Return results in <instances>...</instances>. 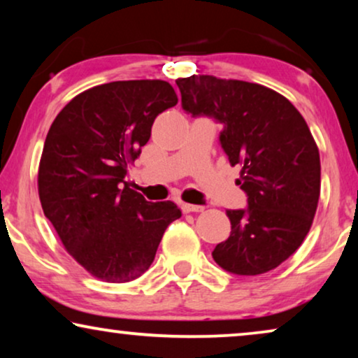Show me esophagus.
<instances>
[{"label": "esophagus", "instance_id": "esophagus-1", "mask_svg": "<svg viewBox=\"0 0 358 358\" xmlns=\"http://www.w3.org/2000/svg\"><path fill=\"white\" fill-rule=\"evenodd\" d=\"M203 205H192V203H182V210L185 213L189 212H203Z\"/></svg>", "mask_w": 358, "mask_h": 358}]
</instances>
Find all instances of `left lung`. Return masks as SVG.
I'll use <instances>...</instances> for the list:
<instances>
[{"instance_id":"obj_1","label":"left lung","mask_w":358,"mask_h":358,"mask_svg":"<svg viewBox=\"0 0 358 358\" xmlns=\"http://www.w3.org/2000/svg\"><path fill=\"white\" fill-rule=\"evenodd\" d=\"M176 85L185 114L222 124L220 145L243 166L248 207L227 210L231 233L215 246V262L236 275L272 271L301 246L320 200V151L305 119L256 83L192 75Z\"/></svg>"}]
</instances>
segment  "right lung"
Returning <instances> with one entry per match:
<instances>
[{
  "mask_svg": "<svg viewBox=\"0 0 358 358\" xmlns=\"http://www.w3.org/2000/svg\"><path fill=\"white\" fill-rule=\"evenodd\" d=\"M176 104L166 81L107 83L68 102L48 130L38 166L43 213L66 251L101 280L130 282L148 271L166 228L182 215L125 180L155 119Z\"/></svg>",
  "mask_w": 358,
  "mask_h": 358,
  "instance_id": "right-lung-1",
  "label": "right lung"
}]
</instances>
